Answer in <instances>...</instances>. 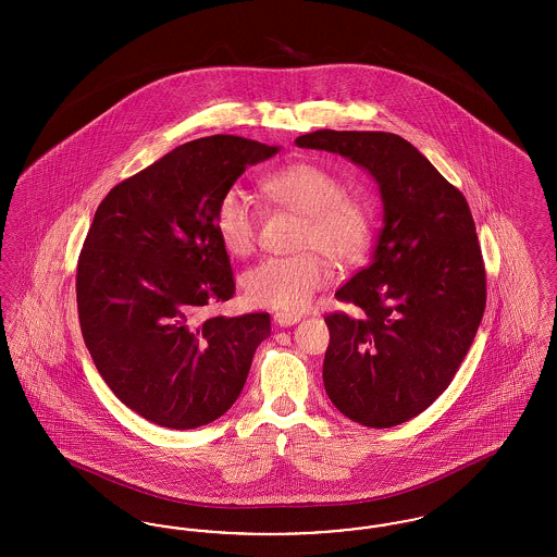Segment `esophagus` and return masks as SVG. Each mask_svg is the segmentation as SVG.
Masks as SVG:
<instances>
[{"label":"esophagus","instance_id":"esophagus-1","mask_svg":"<svg viewBox=\"0 0 557 557\" xmlns=\"http://www.w3.org/2000/svg\"><path fill=\"white\" fill-rule=\"evenodd\" d=\"M273 321H275L277 325L286 327V325H294V323H298V321H300V315H298V313H288V311H277V313L273 315Z\"/></svg>","mask_w":557,"mask_h":557}]
</instances>
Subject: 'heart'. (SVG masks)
<instances>
[{
  "label": "heart",
  "instance_id": "heart-1",
  "mask_svg": "<svg viewBox=\"0 0 557 557\" xmlns=\"http://www.w3.org/2000/svg\"><path fill=\"white\" fill-rule=\"evenodd\" d=\"M267 200L302 216L294 257H267L242 275V290L257 307L302 311L330 284L336 265L359 263L373 234L371 205L345 191L338 175L318 162L298 160L271 171L261 182ZM261 212L255 196L232 186L219 200L214 230L232 257H246L259 239Z\"/></svg>",
  "mask_w": 557,
  "mask_h": 557
}]
</instances>
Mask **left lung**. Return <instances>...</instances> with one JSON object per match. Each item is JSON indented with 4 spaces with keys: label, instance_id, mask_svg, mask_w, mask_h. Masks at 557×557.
Returning <instances> with one entry per match:
<instances>
[{
    "label": "left lung",
    "instance_id": "8db88e82",
    "mask_svg": "<svg viewBox=\"0 0 557 557\" xmlns=\"http://www.w3.org/2000/svg\"><path fill=\"white\" fill-rule=\"evenodd\" d=\"M294 144L352 160L380 186L384 227L373 261L336 292L357 313L325 318L323 386L357 424H403L447 391L482 321L486 273L472 212L395 133L321 129Z\"/></svg>",
    "mask_w": 557,
    "mask_h": 557
}]
</instances>
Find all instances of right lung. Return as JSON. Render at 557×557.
<instances>
[{
  "label": "right lung",
  "instance_id": "1",
  "mask_svg": "<svg viewBox=\"0 0 557 557\" xmlns=\"http://www.w3.org/2000/svg\"><path fill=\"white\" fill-rule=\"evenodd\" d=\"M280 148L238 135L187 141L108 191L83 242L77 309L110 391L152 424L191 430L239 397L269 313L202 319L234 296L214 230L221 196Z\"/></svg>",
  "mask_w": 557,
  "mask_h": 557
}]
</instances>
